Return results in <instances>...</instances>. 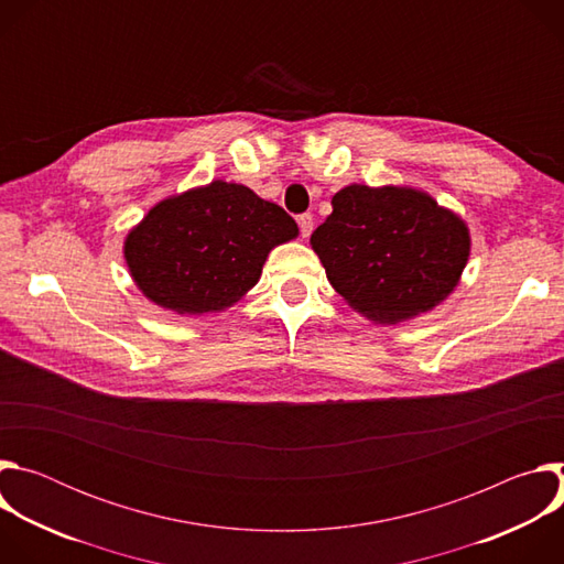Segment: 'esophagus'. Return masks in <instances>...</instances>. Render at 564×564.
<instances>
[{"mask_svg":"<svg viewBox=\"0 0 564 564\" xmlns=\"http://www.w3.org/2000/svg\"><path fill=\"white\" fill-rule=\"evenodd\" d=\"M299 227H301V236L307 238V236L312 234V227H314L312 214H301V216H299Z\"/></svg>","mask_w":564,"mask_h":564,"instance_id":"esophagus-1","label":"esophagus"}]
</instances>
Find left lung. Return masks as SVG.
<instances>
[{
  "instance_id": "left-lung-1",
  "label": "left lung",
  "mask_w": 564,
  "mask_h": 564,
  "mask_svg": "<svg viewBox=\"0 0 564 564\" xmlns=\"http://www.w3.org/2000/svg\"><path fill=\"white\" fill-rule=\"evenodd\" d=\"M312 250L333 288L381 324L437 305L468 261V229L415 189L350 185L335 194Z\"/></svg>"
}]
</instances>
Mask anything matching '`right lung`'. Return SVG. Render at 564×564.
<instances>
[{
  "instance_id": "add662e5",
  "label": "right lung",
  "mask_w": 564,
  "mask_h": 564,
  "mask_svg": "<svg viewBox=\"0 0 564 564\" xmlns=\"http://www.w3.org/2000/svg\"><path fill=\"white\" fill-rule=\"evenodd\" d=\"M299 234L294 218L252 189L214 181L155 205L127 236L138 288L178 314L231 305L261 276L268 252Z\"/></svg>"
}]
</instances>
